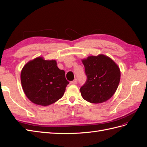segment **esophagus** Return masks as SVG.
Returning <instances> with one entry per match:
<instances>
[{
  "label": "esophagus",
  "instance_id": "obj_1",
  "mask_svg": "<svg viewBox=\"0 0 147 147\" xmlns=\"http://www.w3.org/2000/svg\"><path fill=\"white\" fill-rule=\"evenodd\" d=\"M70 83L72 84H76L77 83V79H75L74 81L71 82H70Z\"/></svg>",
  "mask_w": 147,
  "mask_h": 147
}]
</instances>
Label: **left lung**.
<instances>
[{"label": "left lung", "mask_w": 147, "mask_h": 147, "mask_svg": "<svg viewBox=\"0 0 147 147\" xmlns=\"http://www.w3.org/2000/svg\"><path fill=\"white\" fill-rule=\"evenodd\" d=\"M87 76L86 83L80 88L83 98L93 104L106 102L113 96L118 87L121 72L110 57L100 54L82 59Z\"/></svg>", "instance_id": "8db88e82"}]
</instances>
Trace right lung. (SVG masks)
Returning a JSON list of instances; mask_svg holds the SVG:
<instances>
[{
  "mask_svg": "<svg viewBox=\"0 0 147 147\" xmlns=\"http://www.w3.org/2000/svg\"><path fill=\"white\" fill-rule=\"evenodd\" d=\"M21 82L25 95L32 103L48 106L63 96L69 83L56 61L39 56L26 63L21 70Z\"/></svg>",
  "mask_w": 147,
  "mask_h": 147,
  "instance_id": "add662e5",
  "label": "right lung"
}]
</instances>
